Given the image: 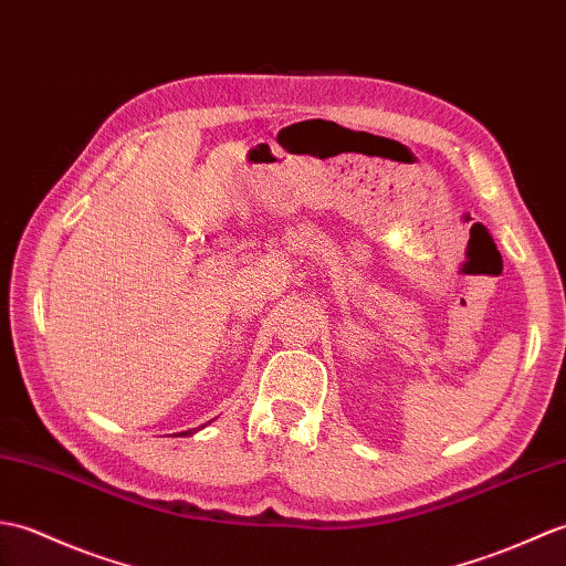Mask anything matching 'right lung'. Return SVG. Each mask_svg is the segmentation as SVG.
<instances>
[{"label": "right lung", "mask_w": 566, "mask_h": 566, "mask_svg": "<svg viewBox=\"0 0 566 566\" xmlns=\"http://www.w3.org/2000/svg\"><path fill=\"white\" fill-rule=\"evenodd\" d=\"M198 429H200V426H198ZM191 433H196V429H191V431H181L179 436H191Z\"/></svg>", "instance_id": "right-lung-1"}]
</instances>
